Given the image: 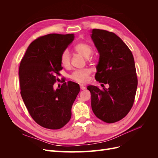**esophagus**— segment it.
<instances>
[{
    "instance_id": "34e87169",
    "label": "esophagus",
    "mask_w": 158,
    "mask_h": 158,
    "mask_svg": "<svg viewBox=\"0 0 158 158\" xmlns=\"http://www.w3.org/2000/svg\"><path fill=\"white\" fill-rule=\"evenodd\" d=\"M80 89H85V87L84 86V85H80Z\"/></svg>"
}]
</instances>
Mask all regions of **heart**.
I'll return each instance as SVG.
<instances>
[{
    "label": "heart",
    "mask_w": 158,
    "mask_h": 158,
    "mask_svg": "<svg viewBox=\"0 0 158 158\" xmlns=\"http://www.w3.org/2000/svg\"><path fill=\"white\" fill-rule=\"evenodd\" d=\"M74 50L78 52L79 54L82 55L84 57L89 56L93 51L92 47L87 43L81 42L78 43L74 46ZM60 61L62 66L64 67H68L70 63V57L68 50H64L60 55ZM91 74V70L89 69H82L75 70L73 73L70 75V78L78 83L84 84L88 80L89 76Z\"/></svg>",
    "instance_id": "b5f03b06"
}]
</instances>
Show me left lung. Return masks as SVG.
I'll return each mask as SVG.
<instances>
[{"mask_svg": "<svg viewBox=\"0 0 158 158\" xmlns=\"http://www.w3.org/2000/svg\"><path fill=\"white\" fill-rule=\"evenodd\" d=\"M91 37L99 53L95 80L109 85L103 89L88 86L92 109L100 120L113 123L127 115L135 102L138 85L135 60L130 49L115 33L94 29Z\"/></svg>", "mask_w": 158, "mask_h": 158, "instance_id": "left-lung-1", "label": "left lung"}]
</instances>
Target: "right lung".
Returning <instances> with one entry per match:
<instances>
[{"mask_svg":"<svg viewBox=\"0 0 158 158\" xmlns=\"http://www.w3.org/2000/svg\"><path fill=\"white\" fill-rule=\"evenodd\" d=\"M74 34L50 33L32 41L19 67L20 94L32 118L52 130L63 128L71 118V108L80 92L73 82L53 88L63 69L60 56L74 40Z\"/></svg>","mask_w":158,"mask_h":158,"instance_id":"1","label":"right lung"}]
</instances>
